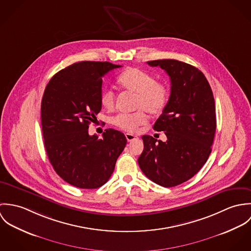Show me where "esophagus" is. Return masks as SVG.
<instances>
[{
	"label": "esophagus",
	"instance_id": "34e87169",
	"mask_svg": "<svg viewBox=\"0 0 251 251\" xmlns=\"http://www.w3.org/2000/svg\"><path fill=\"white\" fill-rule=\"evenodd\" d=\"M126 138L127 142H131L133 140H137L138 139V137L136 135H133L131 133H126Z\"/></svg>",
	"mask_w": 251,
	"mask_h": 251
}]
</instances>
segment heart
<instances>
[{
    "instance_id": "1",
    "label": "heart",
    "mask_w": 251,
    "mask_h": 251,
    "mask_svg": "<svg viewBox=\"0 0 251 251\" xmlns=\"http://www.w3.org/2000/svg\"><path fill=\"white\" fill-rule=\"evenodd\" d=\"M119 86L125 91L136 94L135 109H143L151 115H159L168 101V88L164 83L157 82L156 78L141 69L130 68L118 77ZM100 101L107 111L116 107V95L111 89H103L100 92ZM143 110L131 114H119L110 122L116 127L133 133L143 126L148 117Z\"/></svg>"
}]
</instances>
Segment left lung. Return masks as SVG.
Instances as JSON below:
<instances>
[{
  "instance_id": "obj_1",
  "label": "left lung",
  "mask_w": 251,
  "mask_h": 251,
  "mask_svg": "<svg viewBox=\"0 0 251 251\" xmlns=\"http://www.w3.org/2000/svg\"><path fill=\"white\" fill-rule=\"evenodd\" d=\"M148 65L170 77L169 100L153 126L167 141L143 135L138 163L146 177L172 187L191 179L209 158L216 129L215 100L207 78L195 67L170 59Z\"/></svg>"
}]
</instances>
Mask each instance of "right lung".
<instances>
[{
    "instance_id": "right-lung-1",
    "label": "right lung",
    "mask_w": 251,
    "mask_h": 251,
    "mask_svg": "<svg viewBox=\"0 0 251 251\" xmlns=\"http://www.w3.org/2000/svg\"><path fill=\"white\" fill-rule=\"evenodd\" d=\"M121 68L109 62L84 61L57 72L47 84L41 100L44 147L56 173L79 188L94 189L111 177L126 139L107 128L102 138L88 128L101 110L102 77Z\"/></svg>"
}]
</instances>
